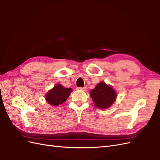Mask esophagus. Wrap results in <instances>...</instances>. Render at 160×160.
<instances>
[{
  "label": "esophagus",
  "mask_w": 160,
  "mask_h": 160,
  "mask_svg": "<svg viewBox=\"0 0 160 160\" xmlns=\"http://www.w3.org/2000/svg\"><path fill=\"white\" fill-rule=\"evenodd\" d=\"M77 89H78V90H82V91H86L87 90V88L86 87H78Z\"/></svg>",
  "instance_id": "obj_1"
}]
</instances>
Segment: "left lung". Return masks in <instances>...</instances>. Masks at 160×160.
<instances>
[{
	"label": "left lung",
	"instance_id": "left-lung-1",
	"mask_svg": "<svg viewBox=\"0 0 160 160\" xmlns=\"http://www.w3.org/2000/svg\"><path fill=\"white\" fill-rule=\"evenodd\" d=\"M91 97L95 106L100 109L110 107L114 102L117 93L112 87L102 82L91 91Z\"/></svg>",
	"mask_w": 160,
	"mask_h": 160
}]
</instances>
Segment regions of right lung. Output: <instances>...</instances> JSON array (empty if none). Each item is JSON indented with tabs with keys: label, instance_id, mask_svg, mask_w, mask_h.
I'll return each instance as SVG.
<instances>
[{
	"label": "right lung",
	"instance_id": "right-lung-1",
	"mask_svg": "<svg viewBox=\"0 0 160 160\" xmlns=\"http://www.w3.org/2000/svg\"><path fill=\"white\" fill-rule=\"evenodd\" d=\"M72 91L71 88H65L61 84H57L48 91L46 95V99L49 104L57 107L66 101Z\"/></svg>",
	"mask_w": 160,
	"mask_h": 160
}]
</instances>
